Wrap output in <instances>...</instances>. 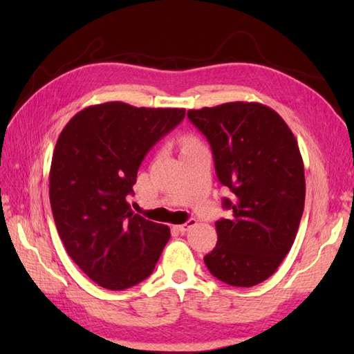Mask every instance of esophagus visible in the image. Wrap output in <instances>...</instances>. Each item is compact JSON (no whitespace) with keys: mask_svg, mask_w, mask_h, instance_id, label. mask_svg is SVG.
<instances>
[{"mask_svg":"<svg viewBox=\"0 0 354 354\" xmlns=\"http://www.w3.org/2000/svg\"><path fill=\"white\" fill-rule=\"evenodd\" d=\"M194 225H196V219H189V221H187L185 223H183V225H178L176 230H178L179 232H183V234H184V232L190 231V230L194 227Z\"/></svg>","mask_w":354,"mask_h":354,"instance_id":"34e87169","label":"esophagus"}]
</instances>
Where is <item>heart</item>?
Instances as JSON below:
<instances>
[{"instance_id":"b5f03b06","label":"heart","mask_w":354,"mask_h":354,"mask_svg":"<svg viewBox=\"0 0 354 354\" xmlns=\"http://www.w3.org/2000/svg\"><path fill=\"white\" fill-rule=\"evenodd\" d=\"M192 145H196V140H194L193 137H184L183 138V149L187 147V146H192Z\"/></svg>"}]
</instances>
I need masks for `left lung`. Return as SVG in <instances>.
Returning <instances> with one entry per match:
<instances>
[{"label":"left lung","instance_id":"8db88e82","mask_svg":"<svg viewBox=\"0 0 354 354\" xmlns=\"http://www.w3.org/2000/svg\"><path fill=\"white\" fill-rule=\"evenodd\" d=\"M212 146L216 175L232 192L230 219L216 222L217 243L204 261L212 275L251 288L272 275L301 221L306 181L298 142L284 120L261 103L190 109Z\"/></svg>","mask_w":354,"mask_h":354}]
</instances>
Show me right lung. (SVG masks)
<instances>
[{
  "label": "right lung",
  "instance_id": "1",
  "mask_svg": "<svg viewBox=\"0 0 354 354\" xmlns=\"http://www.w3.org/2000/svg\"><path fill=\"white\" fill-rule=\"evenodd\" d=\"M185 109L108 102L82 109L61 132L50 169V204L73 261L94 283L124 290L153 272L167 225L127 204L147 152L183 122Z\"/></svg>",
  "mask_w": 354,
  "mask_h": 354
}]
</instances>
